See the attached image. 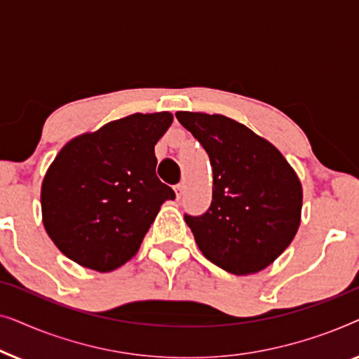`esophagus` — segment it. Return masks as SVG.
<instances>
[{
    "mask_svg": "<svg viewBox=\"0 0 359 359\" xmlns=\"http://www.w3.org/2000/svg\"><path fill=\"white\" fill-rule=\"evenodd\" d=\"M175 194H176V198H181V196H183V193H184V184L183 183H180V184H176L175 186Z\"/></svg>",
    "mask_w": 359,
    "mask_h": 359,
    "instance_id": "obj_1",
    "label": "esophagus"
}]
</instances>
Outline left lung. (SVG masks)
<instances>
[{"mask_svg": "<svg viewBox=\"0 0 359 359\" xmlns=\"http://www.w3.org/2000/svg\"><path fill=\"white\" fill-rule=\"evenodd\" d=\"M176 119L208 151L212 203L184 215L205 258L247 276L268 268L301 225L302 184L281 151L247 126L222 114L176 112Z\"/></svg>", "mask_w": 359, "mask_h": 359, "instance_id": "left-lung-1", "label": "left lung"}]
</instances>
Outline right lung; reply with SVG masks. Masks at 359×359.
<instances>
[{
	"mask_svg": "<svg viewBox=\"0 0 359 359\" xmlns=\"http://www.w3.org/2000/svg\"><path fill=\"white\" fill-rule=\"evenodd\" d=\"M171 112L130 114L72 139L42 181V222L55 247L107 273L129 262L175 191L155 173Z\"/></svg>",
	"mask_w": 359,
	"mask_h": 359,
	"instance_id": "right-lung-1",
	"label": "right lung"
}]
</instances>
